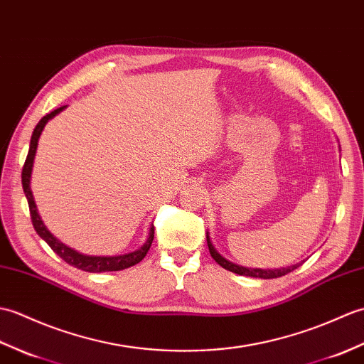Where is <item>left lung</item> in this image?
<instances>
[{"mask_svg": "<svg viewBox=\"0 0 364 364\" xmlns=\"http://www.w3.org/2000/svg\"><path fill=\"white\" fill-rule=\"evenodd\" d=\"M207 245H208V250H210V255L213 257V260L223 266L224 269H228L230 272H235V274H240V276H247V277H258V279H277V277H282L285 276V274L294 271L296 268H299L304 262L301 263H296V264H291V266H287V268H279V269H258V268H245V266H240L237 263H232L229 260H225V258L218 252V250L215 249L212 240H210V235L207 232Z\"/></svg>", "mask_w": 364, "mask_h": 364, "instance_id": "obj_1", "label": "left lung"}]
</instances>
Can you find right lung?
<instances>
[{
    "label": "right lung",
    "instance_id": "1",
    "mask_svg": "<svg viewBox=\"0 0 364 364\" xmlns=\"http://www.w3.org/2000/svg\"><path fill=\"white\" fill-rule=\"evenodd\" d=\"M67 106L59 107L53 110L51 114L45 115L42 119L38 121V124L36 126L34 132H32L31 136V144H29V152L26 161H24L23 166V173H21V183H23V191L26 195L29 210H31V218H32V225H34L36 232L38 233V237L45 240L48 246H50L55 254H58L62 260H65L68 264L75 266L77 269H82L87 272H107V271H121L126 268H131V266L140 263L144 255L148 254V250L152 245V240H154V225H151L149 233H148V240L144 241L143 246L139 247L136 250H132V252H127L123 255H85L80 254L77 250L68 247L67 245H63L60 240L55 238L53 233L46 229L45 223L42 221V218L38 215V210L34 200V195H32L31 190V176H32V166H34V159H36V152L38 146V139L42 135L43 127L46 126L48 121L54 118L58 114L65 109Z\"/></svg>",
    "mask_w": 364,
    "mask_h": 364
}]
</instances>
